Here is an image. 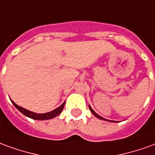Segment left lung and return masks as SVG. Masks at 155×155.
<instances>
[{
    "label": "left lung",
    "mask_w": 155,
    "mask_h": 155,
    "mask_svg": "<svg viewBox=\"0 0 155 155\" xmlns=\"http://www.w3.org/2000/svg\"><path fill=\"white\" fill-rule=\"evenodd\" d=\"M89 108H90V110H91V112H92V114H94V115L95 117H97L98 119H100V120H106V121H110V122H114L113 120H106V119H104V118H102V117H101V115H99V114H96V113H95V112H94V111L93 110H92V108L91 107V105H89Z\"/></svg>",
    "instance_id": "1"
}]
</instances>
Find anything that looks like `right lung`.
Wrapping results in <instances>:
<instances>
[{
  "mask_svg": "<svg viewBox=\"0 0 155 155\" xmlns=\"http://www.w3.org/2000/svg\"><path fill=\"white\" fill-rule=\"evenodd\" d=\"M12 101V100H11ZM12 104L15 105V107L20 112H21L22 114L25 115L26 117H29L31 119H33V120H51V119H53L54 117H56L57 115L61 114V111L63 110V108L64 106V104H65V101H64L63 104H61V106H59L58 108H56L54 110L51 111V112H47V113H45V114H37V113H35V112H32V111H30L26 109H24L23 107H21L17 104H15L14 101H12Z\"/></svg>",
  "mask_w": 155,
  "mask_h": 155,
  "instance_id": "1",
  "label": "right lung"
}]
</instances>
